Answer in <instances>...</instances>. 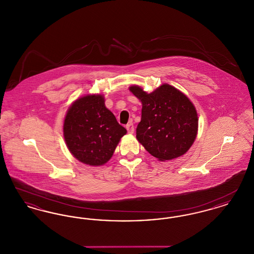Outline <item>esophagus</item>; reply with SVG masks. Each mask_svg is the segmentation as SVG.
<instances>
[{
	"instance_id": "34e87169",
	"label": "esophagus",
	"mask_w": 254,
	"mask_h": 254,
	"mask_svg": "<svg viewBox=\"0 0 254 254\" xmlns=\"http://www.w3.org/2000/svg\"><path fill=\"white\" fill-rule=\"evenodd\" d=\"M126 128H127V132L128 133L134 132V126H133L132 123L127 124V125L126 126Z\"/></svg>"
}]
</instances>
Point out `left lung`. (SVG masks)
I'll use <instances>...</instances> for the list:
<instances>
[{"label":"left lung","mask_w":254,"mask_h":254,"mask_svg":"<svg viewBox=\"0 0 254 254\" xmlns=\"http://www.w3.org/2000/svg\"><path fill=\"white\" fill-rule=\"evenodd\" d=\"M129 90L143 107L136 128L138 141L160 161L185 154L193 144L198 129L197 112L190 99L167 84L149 94L137 85Z\"/></svg>","instance_id":"1"}]
</instances>
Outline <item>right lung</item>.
<instances>
[{
    "instance_id": "obj_1",
    "label": "right lung",
    "mask_w": 254,
    "mask_h": 254,
    "mask_svg": "<svg viewBox=\"0 0 254 254\" xmlns=\"http://www.w3.org/2000/svg\"><path fill=\"white\" fill-rule=\"evenodd\" d=\"M126 133L127 129L106 108L102 95L76 100L64 123V137L69 151L89 166L106 164Z\"/></svg>"
}]
</instances>
